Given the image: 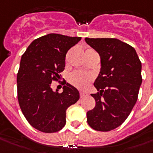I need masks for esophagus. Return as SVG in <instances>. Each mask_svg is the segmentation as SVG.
I'll use <instances>...</instances> for the list:
<instances>
[{
	"label": "esophagus",
	"mask_w": 153,
	"mask_h": 153,
	"mask_svg": "<svg viewBox=\"0 0 153 153\" xmlns=\"http://www.w3.org/2000/svg\"><path fill=\"white\" fill-rule=\"evenodd\" d=\"M86 95H87V93L83 92V91H80V97H81V98H84V97H86Z\"/></svg>",
	"instance_id": "34e87169"
}]
</instances>
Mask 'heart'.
Returning <instances> with one entry per match:
<instances>
[{
	"instance_id": "obj_1",
	"label": "heart",
	"mask_w": 153,
	"mask_h": 153,
	"mask_svg": "<svg viewBox=\"0 0 153 153\" xmlns=\"http://www.w3.org/2000/svg\"><path fill=\"white\" fill-rule=\"evenodd\" d=\"M88 50H92V49H88ZM91 80V74L83 71H74L69 77L70 82L79 89H83L84 87H86V86Z\"/></svg>"
}]
</instances>
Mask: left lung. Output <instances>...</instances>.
Here are the masks:
<instances>
[{
  "instance_id": "8db88e82",
  "label": "left lung",
  "mask_w": 153,
  "mask_h": 153,
  "mask_svg": "<svg viewBox=\"0 0 153 153\" xmlns=\"http://www.w3.org/2000/svg\"><path fill=\"white\" fill-rule=\"evenodd\" d=\"M99 54L101 69L91 94L95 107L86 113L91 128L107 132L126 121L137 100L142 83L141 62L133 47L114 38H86Z\"/></svg>"
}]
</instances>
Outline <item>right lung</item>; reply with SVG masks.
I'll list each match as a JSON object with an SVG mask.
<instances>
[{"label":"right lung","mask_w":153,"mask_h":153,"mask_svg":"<svg viewBox=\"0 0 153 153\" xmlns=\"http://www.w3.org/2000/svg\"><path fill=\"white\" fill-rule=\"evenodd\" d=\"M51 33L32 42L20 59L17 74L18 102L32 127L44 133H55L66 124V111L79 99V92L69 83L59 90L51 82L60 79L67 51L81 40Z\"/></svg>","instance_id":"1"}]
</instances>
